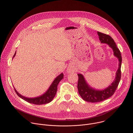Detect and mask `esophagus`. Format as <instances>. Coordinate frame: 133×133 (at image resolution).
<instances>
[{
    "instance_id": "obj_1",
    "label": "esophagus",
    "mask_w": 133,
    "mask_h": 133,
    "mask_svg": "<svg viewBox=\"0 0 133 133\" xmlns=\"http://www.w3.org/2000/svg\"><path fill=\"white\" fill-rule=\"evenodd\" d=\"M72 71H73V70H72V68H68L67 69V72L70 73V72H72Z\"/></svg>"
}]
</instances>
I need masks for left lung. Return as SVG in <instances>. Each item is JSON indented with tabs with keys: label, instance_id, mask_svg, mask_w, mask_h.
Listing matches in <instances>:
<instances>
[{
	"label": "left lung",
	"instance_id": "1",
	"mask_svg": "<svg viewBox=\"0 0 133 133\" xmlns=\"http://www.w3.org/2000/svg\"><path fill=\"white\" fill-rule=\"evenodd\" d=\"M99 39L102 43L107 44L113 51L114 55L119 60V67L116 72V77L112 83L104 90H96L90 87L87 82L83 76L78 74V90L79 95L86 102L90 103H97L105 101L112 96L116 90L120 82L121 76V67L122 57L120 50L117 48L114 39L109 36L97 31Z\"/></svg>",
	"mask_w": 133,
	"mask_h": 133
}]
</instances>
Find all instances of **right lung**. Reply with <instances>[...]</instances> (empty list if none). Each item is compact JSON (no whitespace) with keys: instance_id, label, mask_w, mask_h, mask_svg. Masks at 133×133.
<instances>
[{"instance_id":"1","label":"right lung","mask_w":133,"mask_h":133,"mask_svg":"<svg viewBox=\"0 0 133 133\" xmlns=\"http://www.w3.org/2000/svg\"><path fill=\"white\" fill-rule=\"evenodd\" d=\"M16 52L13 57V58L15 56ZM64 75L63 73H61L59 75H58L56 78L54 79V80L53 81L52 83L51 84L50 87L49 88L48 90L42 95L37 97H34V98H28L25 96H23V95H21L19 93H18L17 91L14 88V90L16 93V94L22 99L23 100L26 101L27 102L33 104L35 105H43L49 103L51 102L53 99L54 98L57 89V86L59 83V82L63 79Z\"/></svg>"}]
</instances>
